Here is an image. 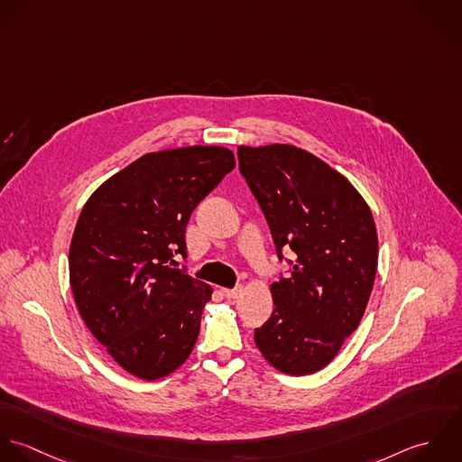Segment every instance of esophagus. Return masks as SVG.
I'll return each mask as SVG.
<instances>
[{"mask_svg": "<svg viewBox=\"0 0 462 462\" xmlns=\"http://www.w3.org/2000/svg\"><path fill=\"white\" fill-rule=\"evenodd\" d=\"M221 292H223V296H225V298L234 300V298L241 292V287H236V289H221Z\"/></svg>", "mask_w": 462, "mask_h": 462, "instance_id": "1", "label": "esophagus"}]
</instances>
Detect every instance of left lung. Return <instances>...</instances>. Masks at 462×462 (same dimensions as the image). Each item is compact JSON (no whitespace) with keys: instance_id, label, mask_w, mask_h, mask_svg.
Here are the masks:
<instances>
[{"instance_id":"left-lung-1","label":"left lung","mask_w":462,"mask_h":462,"mask_svg":"<svg viewBox=\"0 0 462 462\" xmlns=\"http://www.w3.org/2000/svg\"><path fill=\"white\" fill-rule=\"evenodd\" d=\"M239 168L282 250L296 254L272 283L273 314L255 345L280 373L325 368L352 336L373 289L378 237L366 199L327 162L292 144L237 146Z\"/></svg>"}]
</instances>
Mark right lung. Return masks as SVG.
<instances>
[{"label":"right lung","instance_id":"obj_1","mask_svg":"<svg viewBox=\"0 0 462 462\" xmlns=\"http://www.w3.org/2000/svg\"><path fill=\"white\" fill-rule=\"evenodd\" d=\"M236 166L223 146L139 157L86 201L69 246V283L97 343L126 373L157 380L189 359L212 287L173 270L196 205Z\"/></svg>","mask_w":462,"mask_h":462}]
</instances>
